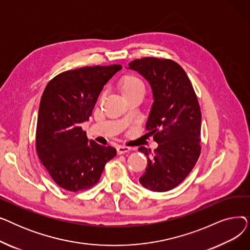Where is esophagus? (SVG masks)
<instances>
[{
  "label": "esophagus",
  "instance_id": "1",
  "mask_svg": "<svg viewBox=\"0 0 250 250\" xmlns=\"http://www.w3.org/2000/svg\"><path fill=\"white\" fill-rule=\"evenodd\" d=\"M116 151H117V154H125V153H127L130 151V148L129 147H125V146H117L116 148Z\"/></svg>",
  "mask_w": 250,
  "mask_h": 250
}]
</instances>
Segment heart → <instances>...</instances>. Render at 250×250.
<instances>
[{
    "mask_svg": "<svg viewBox=\"0 0 250 250\" xmlns=\"http://www.w3.org/2000/svg\"><path fill=\"white\" fill-rule=\"evenodd\" d=\"M118 89L122 95L127 101L136 97H143L145 94V84L138 76L133 74H127L123 76L118 81Z\"/></svg>",
    "mask_w": 250,
    "mask_h": 250,
    "instance_id": "obj_1",
    "label": "heart"
}]
</instances>
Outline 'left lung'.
Wrapping results in <instances>:
<instances>
[{
	"label": "left lung",
	"mask_w": 250,
	"mask_h": 250,
	"mask_svg": "<svg viewBox=\"0 0 250 250\" xmlns=\"http://www.w3.org/2000/svg\"><path fill=\"white\" fill-rule=\"evenodd\" d=\"M149 82L154 102L146 128L158 143L154 152L139 151L148 159L141 185L152 191H168L187 178L201 154L202 113L189 79L171 60L143 58L128 63Z\"/></svg>",
	"instance_id": "left-lung-1"
}]
</instances>
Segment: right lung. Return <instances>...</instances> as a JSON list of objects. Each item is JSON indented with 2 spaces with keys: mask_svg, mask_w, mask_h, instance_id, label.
<instances>
[{
  "mask_svg": "<svg viewBox=\"0 0 250 250\" xmlns=\"http://www.w3.org/2000/svg\"><path fill=\"white\" fill-rule=\"evenodd\" d=\"M121 64L94 65L61 73L46 85L39 104L36 151L59 187L85 190L98 182L116 150L88 140L82 124L89 121L103 86Z\"/></svg>",
  "mask_w": 250,
  "mask_h": 250,
  "instance_id": "add662e5",
  "label": "right lung"
}]
</instances>
